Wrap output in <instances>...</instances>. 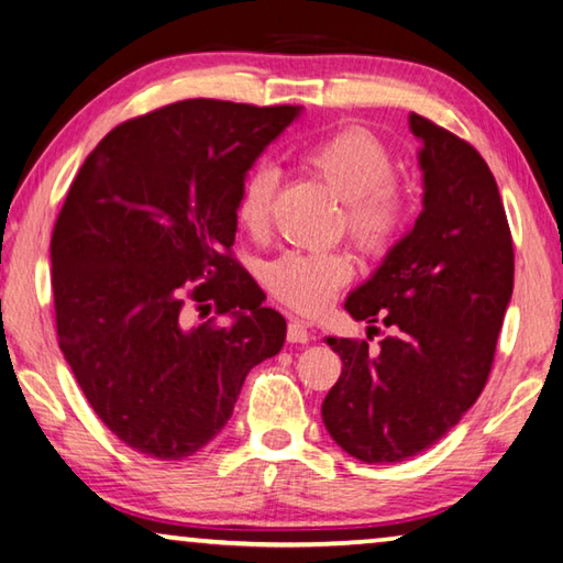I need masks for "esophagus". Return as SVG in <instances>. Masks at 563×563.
<instances>
[{"mask_svg":"<svg viewBox=\"0 0 563 563\" xmlns=\"http://www.w3.org/2000/svg\"><path fill=\"white\" fill-rule=\"evenodd\" d=\"M288 342H292V345H308V342H310V332H308V328H305L302 320L290 318V322H288Z\"/></svg>","mask_w":563,"mask_h":563,"instance_id":"34e87169","label":"esophagus"}]
</instances>
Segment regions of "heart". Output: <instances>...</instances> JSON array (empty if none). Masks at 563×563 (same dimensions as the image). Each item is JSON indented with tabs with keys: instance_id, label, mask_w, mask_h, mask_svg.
I'll return each instance as SVG.
<instances>
[{
	"instance_id": "obj_1",
	"label": "heart",
	"mask_w": 563,
	"mask_h": 563,
	"mask_svg": "<svg viewBox=\"0 0 563 563\" xmlns=\"http://www.w3.org/2000/svg\"><path fill=\"white\" fill-rule=\"evenodd\" d=\"M305 166L345 201L342 225L362 253L385 255L407 225V201L395 184V156L375 133L350 126L320 139L302 154ZM278 174L255 166L235 198V221L251 235L268 231ZM352 278L347 253H285L263 273L265 288L288 308L312 316Z\"/></svg>"
}]
</instances>
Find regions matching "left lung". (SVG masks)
I'll list each match as a JSON object with an SVG mask.
<instances>
[{
  "label": "left lung",
  "mask_w": 563,
  "mask_h": 563,
  "mask_svg": "<svg viewBox=\"0 0 563 563\" xmlns=\"http://www.w3.org/2000/svg\"><path fill=\"white\" fill-rule=\"evenodd\" d=\"M409 129L422 141L424 208L345 302L352 318L383 320L393 335L377 350L328 338L342 373L322 402V422L367 464L419 454L476 402L514 288L511 231L487 161L419 113Z\"/></svg>",
  "instance_id": "left-lung-1"
}]
</instances>
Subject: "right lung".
Returning <instances> with one entry per match:
<instances>
[{
  "label": "right lung",
  "instance_id": "right-lung-1",
  "mask_svg": "<svg viewBox=\"0 0 563 563\" xmlns=\"http://www.w3.org/2000/svg\"><path fill=\"white\" fill-rule=\"evenodd\" d=\"M300 107L186 99L119 123L52 233L56 338L93 412L156 460L223 430L245 375L278 355L280 312L233 258L247 168ZM231 314L228 327L205 317Z\"/></svg>",
  "mask_w": 563,
  "mask_h": 563
}]
</instances>
